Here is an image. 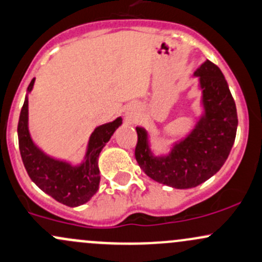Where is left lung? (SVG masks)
Listing matches in <instances>:
<instances>
[{
  "label": "left lung",
  "mask_w": 262,
  "mask_h": 262,
  "mask_svg": "<svg viewBox=\"0 0 262 262\" xmlns=\"http://www.w3.org/2000/svg\"><path fill=\"white\" fill-rule=\"evenodd\" d=\"M193 76L198 79L202 114L184 138L170 145L169 152L154 156L148 132L136 128L139 167L153 181L178 189L196 187L221 169L235 143L238 124L235 100L219 66L206 60Z\"/></svg>",
  "instance_id": "8db88e82"
}]
</instances>
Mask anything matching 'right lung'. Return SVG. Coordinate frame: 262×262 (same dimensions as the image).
<instances>
[{
    "mask_svg": "<svg viewBox=\"0 0 262 262\" xmlns=\"http://www.w3.org/2000/svg\"><path fill=\"white\" fill-rule=\"evenodd\" d=\"M35 78L27 88L24 106L18 120V145L24 166L35 184L57 202L69 207L84 205L98 192L100 170L98 161L101 149L122 125V117L96 126L89 140L80 163L49 156L31 138L29 130V94L32 92Z\"/></svg>",
    "mask_w": 262,
    "mask_h": 262,
    "instance_id": "right-lung-1",
    "label": "right lung"
}]
</instances>
